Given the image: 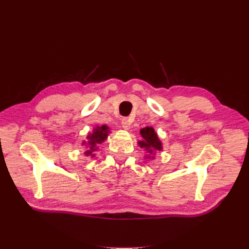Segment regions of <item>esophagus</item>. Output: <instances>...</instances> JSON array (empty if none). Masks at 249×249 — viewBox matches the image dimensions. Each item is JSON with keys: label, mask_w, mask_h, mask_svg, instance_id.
Listing matches in <instances>:
<instances>
[{"label": "esophagus", "mask_w": 249, "mask_h": 249, "mask_svg": "<svg viewBox=\"0 0 249 249\" xmlns=\"http://www.w3.org/2000/svg\"><path fill=\"white\" fill-rule=\"evenodd\" d=\"M122 125H123V127H124V130H129L130 126H131L130 120L127 119V118H123V119H122Z\"/></svg>", "instance_id": "esophagus-1"}]
</instances>
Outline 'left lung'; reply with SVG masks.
Returning <instances> with one entry per match:
<instances>
[{"label": "left lung", "mask_w": 249, "mask_h": 249, "mask_svg": "<svg viewBox=\"0 0 249 249\" xmlns=\"http://www.w3.org/2000/svg\"><path fill=\"white\" fill-rule=\"evenodd\" d=\"M141 136L143 138L142 141L139 142V145L141 147H145L147 149H149V153H152V149L150 148H155L157 150H161L162 149V144L158 138L157 134L155 132V130L153 127H144L140 131Z\"/></svg>", "instance_id": "8db88e82"}]
</instances>
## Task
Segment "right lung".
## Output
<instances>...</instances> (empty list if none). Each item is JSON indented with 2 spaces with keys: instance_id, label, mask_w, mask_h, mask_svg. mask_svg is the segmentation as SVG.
<instances>
[{
  "instance_id": "1",
  "label": "right lung",
  "mask_w": 249,
  "mask_h": 249,
  "mask_svg": "<svg viewBox=\"0 0 249 249\" xmlns=\"http://www.w3.org/2000/svg\"><path fill=\"white\" fill-rule=\"evenodd\" d=\"M108 136V126L107 125H102L101 127H96L94 130V132L89 135L88 136V144L90 145V149L91 150H88L86 152V155H91V152H93V148L95 147L96 144H99V143H102L105 139L107 138Z\"/></svg>"
}]
</instances>
